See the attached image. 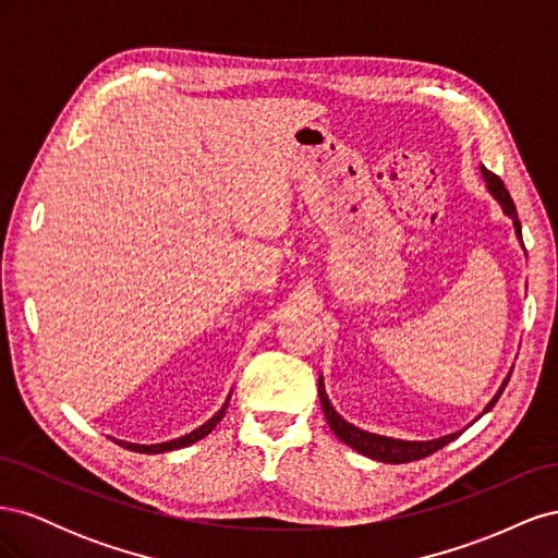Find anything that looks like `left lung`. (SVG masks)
<instances>
[{
  "instance_id": "obj_1",
  "label": "left lung",
  "mask_w": 558,
  "mask_h": 558,
  "mask_svg": "<svg viewBox=\"0 0 558 558\" xmlns=\"http://www.w3.org/2000/svg\"><path fill=\"white\" fill-rule=\"evenodd\" d=\"M482 174H484V179H486L488 193H492V195L500 202L502 211L512 218V221H514V230H517V234L521 238V223H519V216H517V207H514V202H512L508 189H505V183L500 181V177H496L494 172H488L486 167H482ZM508 381H510V377L502 381L500 391L494 396L492 402L486 404L482 414H486L488 410L494 408V404L498 402V398L502 396L505 386H508ZM318 398H320V408H324V414H326V421H328L330 430H332L337 437H340V440H342L344 445H349L351 449H356L359 453L367 456V459H375V461H381V463H412V461H418V459H426V456L435 453L437 449H442L445 445H449L451 440H456V437L461 435V433H451V435L440 437V440H428V442L393 440V437L365 433V430H361V428H356V426H351L349 421H344L340 414H337V412L332 410V404H330L328 396H326L324 379H320V377H318ZM482 414H480V416H482Z\"/></svg>"
}]
</instances>
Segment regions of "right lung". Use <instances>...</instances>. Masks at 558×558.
<instances>
[{"mask_svg": "<svg viewBox=\"0 0 558 558\" xmlns=\"http://www.w3.org/2000/svg\"><path fill=\"white\" fill-rule=\"evenodd\" d=\"M228 400H230V396H228ZM228 400H226V404L221 410H218L207 424H202L199 428H195L193 433H189V435H183V437H177V440H170V442H162V445H132V442H123V440H116L118 445L121 447H125V449H130V451H137V453H162V451H172V449H181V447H189V445H193V442H197V440H202V437L205 435H209L214 428H216V424L218 421H221L223 416H226V410H228Z\"/></svg>", "mask_w": 558, "mask_h": 558, "instance_id": "1", "label": "right lung"}]
</instances>
